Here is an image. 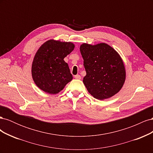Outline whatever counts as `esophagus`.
<instances>
[{
	"label": "esophagus",
	"mask_w": 153,
	"mask_h": 153,
	"mask_svg": "<svg viewBox=\"0 0 153 153\" xmlns=\"http://www.w3.org/2000/svg\"><path fill=\"white\" fill-rule=\"evenodd\" d=\"M75 77L76 79H78V80H80V79H81V76L80 75H75Z\"/></svg>",
	"instance_id": "esophagus-1"
}]
</instances>
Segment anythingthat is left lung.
Wrapping results in <instances>:
<instances>
[{
  "label": "left lung",
  "mask_w": 153,
  "mask_h": 153,
  "mask_svg": "<svg viewBox=\"0 0 153 153\" xmlns=\"http://www.w3.org/2000/svg\"><path fill=\"white\" fill-rule=\"evenodd\" d=\"M86 75L83 82L96 99L103 100L121 89L126 79V70L119 54L106 43L81 45Z\"/></svg>",
  "instance_id": "8db88e82"
}]
</instances>
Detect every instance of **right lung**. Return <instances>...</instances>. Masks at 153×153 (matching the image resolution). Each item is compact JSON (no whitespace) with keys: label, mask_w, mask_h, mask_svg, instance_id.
I'll return each mask as SVG.
<instances>
[{"label":"right lung","mask_w":153,"mask_h":153,"mask_svg":"<svg viewBox=\"0 0 153 153\" xmlns=\"http://www.w3.org/2000/svg\"><path fill=\"white\" fill-rule=\"evenodd\" d=\"M75 48L71 42L50 39L41 46L32 64V76L40 89L50 94L61 91L73 76L64 57Z\"/></svg>","instance_id":"add662e5"}]
</instances>
